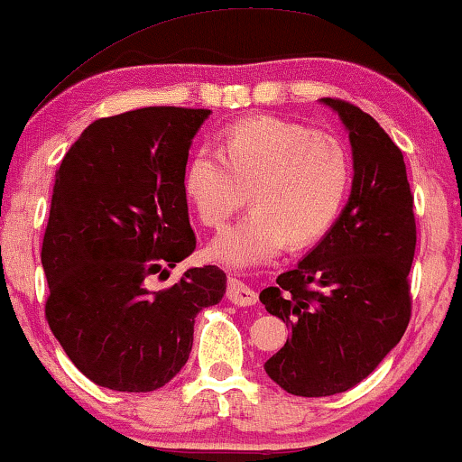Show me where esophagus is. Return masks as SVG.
<instances>
[{"label":"esophagus","mask_w":462,"mask_h":462,"mask_svg":"<svg viewBox=\"0 0 462 462\" xmlns=\"http://www.w3.org/2000/svg\"><path fill=\"white\" fill-rule=\"evenodd\" d=\"M226 299H229L233 305H237V307H252V305H256L258 296L254 290H252L250 286H245L244 282L233 280L231 277L229 283H226Z\"/></svg>","instance_id":"esophagus-1"}]
</instances>
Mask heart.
Wrapping results in <instances>:
<instances>
[{
  "label": "heart",
  "instance_id": "obj_1",
  "mask_svg": "<svg viewBox=\"0 0 462 462\" xmlns=\"http://www.w3.org/2000/svg\"><path fill=\"white\" fill-rule=\"evenodd\" d=\"M353 179L349 149L337 136L280 117L229 125L218 153L201 149L187 162L182 191L201 225L218 229L245 204L252 212L208 245L229 269L271 263L286 244L307 248L343 210Z\"/></svg>",
  "mask_w": 462,
  "mask_h": 462
}]
</instances>
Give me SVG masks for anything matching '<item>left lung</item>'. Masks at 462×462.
I'll list each match as a JSON object with an SVG mask.
<instances>
[{"label": "left lung", "instance_id": "obj_1", "mask_svg": "<svg viewBox=\"0 0 462 462\" xmlns=\"http://www.w3.org/2000/svg\"><path fill=\"white\" fill-rule=\"evenodd\" d=\"M321 103L349 132V201L319 244L261 292L264 309L292 330L264 372L300 397L343 393L372 374L402 340L412 305L416 223L402 151L359 106Z\"/></svg>", "mask_w": 462, "mask_h": 462}]
</instances>
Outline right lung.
Masks as SVG:
<instances>
[{"label": "right lung", "mask_w": 462, "mask_h": 462, "mask_svg": "<svg viewBox=\"0 0 462 462\" xmlns=\"http://www.w3.org/2000/svg\"><path fill=\"white\" fill-rule=\"evenodd\" d=\"M212 111L144 106L88 125L56 170L42 245L46 319L92 383L147 393L187 364L201 309L220 302L226 275L191 267L166 290V273L195 250L182 191L193 136Z\"/></svg>", "instance_id": "right-lung-1"}]
</instances>
